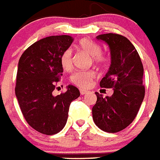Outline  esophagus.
<instances>
[{
  "label": "esophagus",
  "instance_id": "34e87169",
  "mask_svg": "<svg viewBox=\"0 0 160 160\" xmlns=\"http://www.w3.org/2000/svg\"><path fill=\"white\" fill-rule=\"evenodd\" d=\"M80 92L81 95H84V94H87L88 92V90H84V89H80Z\"/></svg>",
  "mask_w": 160,
  "mask_h": 160
}]
</instances>
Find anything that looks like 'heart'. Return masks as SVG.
Instances as JSON below:
<instances>
[{"instance_id": "heart-1", "label": "heart", "mask_w": 160, "mask_h": 160, "mask_svg": "<svg viewBox=\"0 0 160 160\" xmlns=\"http://www.w3.org/2000/svg\"><path fill=\"white\" fill-rule=\"evenodd\" d=\"M78 47L81 51L89 55L92 60L97 65H102L106 61V57L101 52V49L97 42L89 38H82L78 42ZM59 62L62 68L66 72L72 69V51L71 48H67L61 53ZM96 76L93 71H77L71 76V81L73 84L81 88L91 87Z\"/></svg>"}]
</instances>
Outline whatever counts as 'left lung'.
<instances>
[{
  "mask_svg": "<svg viewBox=\"0 0 160 160\" xmlns=\"http://www.w3.org/2000/svg\"><path fill=\"white\" fill-rule=\"evenodd\" d=\"M97 38L109 45L111 54L110 68L100 86L113 88V94L103 98L96 92L97 100L92 109V118L103 131L117 133L134 120L143 101V66L135 47L124 36L109 33Z\"/></svg>",
  "mask_w": 160,
  "mask_h": 160,
  "instance_id": "8db88e82",
  "label": "left lung"
}]
</instances>
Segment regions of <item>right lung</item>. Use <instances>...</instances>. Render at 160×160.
Here are the masks:
<instances>
[{"label":"right lung","instance_id":"1","mask_svg":"<svg viewBox=\"0 0 160 160\" xmlns=\"http://www.w3.org/2000/svg\"><path fill=\"white\" fill-rule=\"evenodd\" d=\"M72 41L69 35L47 37L30 46L19 59L15 93L27 123L41 134L52 135L63 130L72 101L80 97L73 85L53 94L63 76L59 57Z\"/></svg>","mask_w":160,"mask_h":160}]
</instances>
